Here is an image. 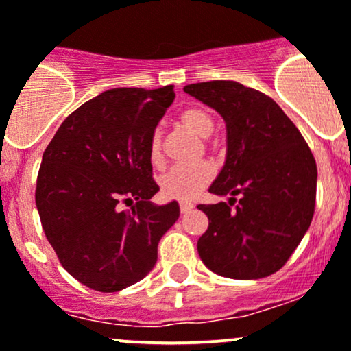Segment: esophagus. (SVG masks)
<instances>
[{
  "label": "esophagus",
  "mask_w": 351,
  "mask_h": 351,
  "mask_svg": "<svg viewBox=\"0 0 351 351\" xmlns=\"http://www.w3.org/2000/svg\"><path fill=\"white\" fill-rule=\"evenodd\" d=\"M180 210H182V213H188L193 210V205L188 204V202H182V204H180Z\"/></svg>",
  "instance_id": "esophagus-1"
}]
</instances>
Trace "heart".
I'll use <instances>...</instances> for the list:
<instances>
[{
    "instance_id": "heart-1",
    "label": "heart",
    "mask_w": 351,
    "mask_h": 351,
    "mask_svg": "<svg viewBox=\"0 0 351 351\" xmlns=\"http://www.w3.org/2000/svg\"><path fill=\"white\" fill-rule=\"evenodd\" d=\"M180 123L202 139L210 138L215 129L212 114L202 108H188L183 110L180 114ZM147 154L154 166L163 163V138L158 129L151 134ZM213 175H215V169L206 161L186 166H173L161 176V193L168 198H175V200H191L200 195L202 190L212 182Z\"/></svg>"
}]
</instances>
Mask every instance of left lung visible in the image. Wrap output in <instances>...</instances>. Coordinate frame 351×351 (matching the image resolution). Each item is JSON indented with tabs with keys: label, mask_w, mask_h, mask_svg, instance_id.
I'll return each instance as SVG.
<instances>
[{
	"label": "left lung",
	"mask_w": 351,
	"mask_h": 351,
	"mask_svg": "<svg viewBox=\"0 0 351 351\" xmlns=\"http://www.w3.org/2000/svg\"><path fill=\"white\" fill-rule=\"evenodd\" d=\"M183 90L215 109L227 128L225 165L208 191L230 198L198 205L208 217L197 243L200 259L223 278L274 274L311 225L315 156L300 129L263 92L234 80L190 84Z\"/></svg>",
	"instance_id": "obj_1"
}]
</instances>
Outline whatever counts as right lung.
Returning a JSON list of instances; mask_svg holds the SVG:
<instances>
[{"label": "right lung", "mask_w": 351, "mask_h": 351, "mask_svg": "<svg viewBox=\"0 0 351 351\" xmlns=\"http://www.w3.org/2000/svg\"><path fill=\"white\" fill-rule=\"evenodd\" d=\"M173 99V86L102 92L70 114L43 153L35 191L43 232L65 271L90 289L141 281L178 220L176 202H151L160 186L147 154Z\"/></svg>", "instance_id": "1"}]
</instances>
